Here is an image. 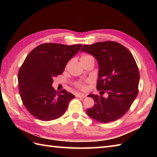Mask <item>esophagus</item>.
Here are the masks:
<instances>
[{"label":"esophagus","instance_id":"esophagus-1","mask_svg":"<svg viewBox=\"0 0 157 157\" xmlns=\"http://www.w3.org/2000/svg\"><path fill=\"white\" fill-rule=\"evenodd\" d=\"M86 96V94H76V97H78V98H85Z\"/></svg>","mask_w":157,"mask_h":157}]
</instances>
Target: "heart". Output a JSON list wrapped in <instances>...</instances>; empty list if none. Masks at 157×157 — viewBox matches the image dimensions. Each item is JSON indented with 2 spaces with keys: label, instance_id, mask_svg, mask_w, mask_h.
Here are the masks:
<instances>
[{
  "label": "heart",
  "instance_id": "obj_1",
  "mask_svg": "<svg viewBox=\"0 0 157 157\" xmlns=\"http://www.w3.org/2000/svg\"><path fill=\"white\" fill-rule=\"evenodd\" d=\"M90 59H94V58H93V56L90 55H88V54H84L82 55L80 57V61L82 63H84L86 61H88V60H90ZM70 62H69L68 65L69 64ZM90 82V79H86V81H79V82H78L75 83V86L77 88H78L79 89L82 90H85L86 89V84L87 83Z\"/></svg>",
  "mask_w": 157,
  "mask_h": 157
}]
</instances>
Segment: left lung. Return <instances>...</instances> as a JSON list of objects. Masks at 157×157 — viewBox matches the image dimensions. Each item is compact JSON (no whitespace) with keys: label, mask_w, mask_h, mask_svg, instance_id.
<instances>
[{"label":"left lung","mask_w":157,"mask_h":157,"mask_svg":"<svg viewBox=\"0 0 157 157\" xmlns=\"http://www.w3.org/2000/svg\"><path fill=\"white\" fill-rule=\"evenodd\" d=\"M81 51L94 56L99 68L96 88L101 96L88 95L95 104L87 109L88 115L101 123L116 121L128 112L138 94L140 73L134 56L114 41L84 45ZM105 92L108 94L106 98L101 94Z\"/></svg>","instance_id":"obj_1"}]
</instances>
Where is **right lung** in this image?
I'll return each mask as SVG.
<instances>
[{"mask_svg": "<svg viewBox=\"0 0 157 157\" xmlns=\"http://www.w3.org/2000/svg\"><path fill=\"white\" fill-rule=\"evenodd\" d=\"M82 46L44 43L25 58L18 73L19 90L23 104L34 117L42 121L57 119L75 98L65 90L56 91L52 84L53 78L61 74Z\"/></svg>", "mask_w": 157, "mask_h": 157, "instance_id": "add662e5", "label": "right lung"}]
</instances>
